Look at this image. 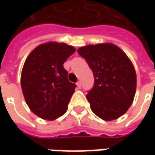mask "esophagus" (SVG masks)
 Returning a JSON list of instances; mask_svg holds the SVG:
<instances>
[{
    "label": "esophagus",
    "instance_id": "1",
    "mask_svg": "<svg viewBox=\"0 0 155 155\" xmlns=\"http://www.w3.org/2000/svg\"><path fill=\"white\" fill-rule=\"evenodd\" d=\"M77 87H78V89H80V88H81V82H80V81H78V82L77 83Z\"/></svg>",
    "mask_w": 155,
    "mask_h": 155
}]
</instances>
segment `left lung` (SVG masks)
Instances as JSON below:
<instances>
[{
  "label": "left lung",
  "instance_id": "obj_1",
  "mask_svg": "<svg viewBox=\"0 0 155 155\" xmlns=\"http://www.w3.org/2000/svg\"><path fill=\"white\" fill-rule=\"evenodd\" d=\"M78 52L94 74V86L86 95L93 113L104 121L124 115L136 91L135 70L127 54L112 43L81 46Z\"/></svg>",
  "mask_w": 155,
  "mask_h": 155
}]
</instances>
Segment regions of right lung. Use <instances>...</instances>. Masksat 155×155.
I'll return each instance as SVG.
<instances>
[{
    "label": "right lung",
    "mask_w": 155,
    "mask_h": 155,
    "mask_svg": "<svg viewBox=\"0 0 155 155\" xmlns=\"http://www.w3.org/2000/svg\"><path fill=\"white\" fill-rule=\"evenodd\" d=\"M75 51L72 45L49 41L35 47L24 63L22 93L31 111L42 119L53 121L68 109L76 84L68 81L63 64Z\"/></svg>",
    "instance_id": "1"
}]
</instances>
